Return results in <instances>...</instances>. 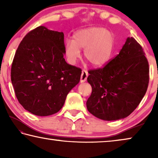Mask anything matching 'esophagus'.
<instances>
[{
    "label": "esophagus",
    "mask_w": 158,
    "mask_h": 158,
    "mask_svg": "<svg viewBox=\"0 0 158 158\" xmlns=\"http://www.w3.org/2000/svg\"><path fill=\"white\" fill-rule=\"evenodd\" d=\"M88 76V73L85 70H83L81 73V83H84L87 81V77Z\"/></svg>",
    "instance_id": "1"
}]
</instances>
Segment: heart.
Instances as JSON below:
<instances>
[{"mask_svg": "<svg viewBox=\"0 0 158 158\" xmlns=\"http://www.w3.org/2000/svg\"><path fill=\"white\" fill-rule=\"evenodd\" d=\"M114 48V36L108 30L92 27L81 30L73 35V40L68 39L64 52L68 62L75 64L81 58V49L84 57L94 67H102L110 60Z\"/></svg>", "mask_w": 158, "mask_h": 158, "instance_id": "1", "label": "heart"}]
</instances>
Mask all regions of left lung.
<instances>
[{
  "label": "left lung",
  "instance_id": "1",
  "mask_svg": "<svg viewBox=\"0 0 158 158\" xmlns=\"http://www.w3.org/2000/svg\"><path fill=\"white\" fill-rule=\"evenodd\" d=\"M92 93L86 102L96 118L111 121L130 115L147 91L149 65L140 45L128 37L115 58L102 68L90 70Z\"/></svg>",
  "mask_w": 158,
  "mask_h": 158
}]
</instances>
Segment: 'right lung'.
<instances>
[{"label":"right lung","instance_id":"right-lung-1","mask_svg":"<svg viewBox=\"0 0 158 158\" xmlns=\"http://www.w3.org/2000/svg\"><path fill=\"white\" fill-rule=\"evenodd\" d=\"M64 34L39 26L20 42L11 67L18 102L38 116L62 108L68 93L80 82L81 69L64 58Z\"/></svg>","mask_w":158,"mask_h":158}]
</instances>
